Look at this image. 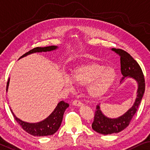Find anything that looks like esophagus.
<instances>
[{
    "instance_id": "34e87169",
    "label": "esophagus",
    "mask_w": 150,
    "mask_h": 150,
    "mask_svg": "<svg viewBox=\"0 0 150 150\" xmlns=\"http://www.w3.org/2000/svg\"><path fill=\"white\" fill-rule=\"evenodd\" d=\"M73 105H75V106H77V107H81L83 105V103H82L81 101L79 100H75L73 101Z\"/></svg>"
}]
</instances>
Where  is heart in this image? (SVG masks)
Segmentation results:
<instances>
[{"mask_svg": "<svg viewBox=\"0 0 150 150\" xmlns=\"http://www.w3.org/2000/svg\"><path fill=\"white\" fill-rule=\"evenodd\" d=\"M73 81L82 86L88 85L90 96L98 97L108 91L116 77L115 71L111 67H106L96 63L78 67L71 73ZM73 81L69 76L64 77L65 86L72 88Z\"/></svg>", "mask_w": 150, "mask_h": 150, "instance_id": "obj_1", "label": "heart"}]
</instances>
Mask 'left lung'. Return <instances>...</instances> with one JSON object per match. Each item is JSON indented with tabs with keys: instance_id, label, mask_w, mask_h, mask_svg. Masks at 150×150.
<instances>
[{
	"instance_id": "8db88e82",
	"label": "left lung",
	"mask_w": 150,
	"mask_h": 150,
	"mask_svg": "<svg viewBox=\"0 0 150 150\" xmlns=\"http://www.w3.org/2000/svg\"><path fill=\"white\" fill-rule=\"evenodd\" d=\"M112 50L120 56L121 73L123 75L120 81L122 82L126 77H132L137 81L138 90L137 96L133 106L123 115L117 118L111 119L105 116L101 112L99 105H96L92 128L94 131L105 135L118 133L129 125L132 118L137 111L145 88L144 75L137 62L128 52L123 50L112 48Z\"/></svg>"
}]
</instances>
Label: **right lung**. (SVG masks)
Segmentation results:
<instances>
[{
	"instance_id": "add662e5",
	"label": "right lung",
	"mask_w": 150,
	"mask_h": 150,
	"mask_svg": "<svg viewBox=\"0 0 150 150\" xmlns=\"http://www.w3.org/2000/svg\"><path fill=\"white\" fill-rule=\"evenodd\" d=\"M58 47L56 46H49V47H37L35 48H33V50H30V51L26 52L23 56L20 57L23 58V57L27 56V55L35 53V52H50L52 50H56ZM9 81L8 80L7 83V88L9 86ZM69 106L68 103H65L64 101H60L58 103L56 109L52 113V114L50 115L49 117L46 118L43 121L38 122V123H28V122H23L20 119H18L16 115L13 114L12 112V114L13 115L14 119L16 121L22 126V128L24 129L25 131L28 132L31 135H33L35 137H40V136H49L52 135L56 132L58 128H60V124L62 123L63 115L66 109Z\"/></svg>"
}]
</instances>
